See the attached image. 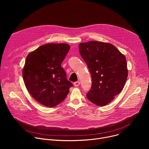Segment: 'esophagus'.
<instances>
[{
  "mask_svg": "<svg viewBox=\"0 0 149 149\" xmlns=\"http://www.w3.org/2000/svg\"><path fill=\"white\" fill-rule=\"evenodd\" d=\"M79 84H80V82H79V81H77V82H74V86H75V87L79 86Z\"/></svg>",
  "mask_w": 149,
  "mask_h": 149,
  "instance_id": "1",
  "label": "esophagus"
}]
</instances>
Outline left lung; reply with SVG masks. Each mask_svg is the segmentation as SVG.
Segmentation results:
<instances>
[{
	"mask_svg": "<svg viewBox=\"0 0 149 149\" xmlns=\"http://www.w3.org/2000/svg\"><path fill=\"white\" fill-rule=\"evenodd\" d=\"M79 51L92 78L88 100L98 106L108 104L125 84L128 70L125 56L113 45L98 41L82 42Z\"/></svg>",
	"mask_w": 149,
	"mask_h": 149,
	"instance_id": "left-lung-1",
	"label": "left lung"
}]
</instances>
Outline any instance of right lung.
Returning a JSON list of instances; mask_svg holds the SVG:
<instances>
[{
  "mask_svg": "<svg viewBox=\"0 0 149 149\" xmlns=\"http://www.w3.org/2000/svg\"><path fill=\"white\" fill-rule=\"evenodd\" d=\"M70 49L67 44H48L30 52L23 69V78L32 97L54 107L64 100L72 84L67 80L61 63Z\"/></svg>",
  "mask_w": 149,
  "mask_h": 149,
  "instance_id": "obj_1",
  "label": "right lung"
}]
</instances>
